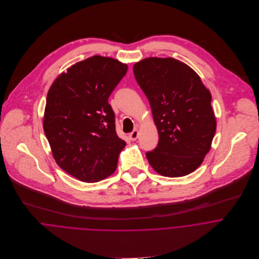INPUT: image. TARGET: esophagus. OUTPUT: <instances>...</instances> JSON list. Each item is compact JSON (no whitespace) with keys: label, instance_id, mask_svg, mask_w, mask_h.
<instances>
[{"label":"esophagus","instance_id":"34e87169","mask_svg":"<svg viewBox=\"0 0 259 259\" xmlns=\"http://www.w3.org/2000/svg\"><path fill=\"white\" fill-rule=\"evenodd\" d=\"M130 140L131 141H136L137 139H138V137H139V131L138 130H134L131 134H130Z\"/></svg>","mask_w":259,"mask_h":259}]
</instances>
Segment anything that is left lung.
I'll use <instances>...</instances> for the list:
<instances>
[{"instance_id": "obj_1", "label": "left lung", "mask_w": 259, "mask_h": 259, "mask_svg": "<svg viewBox=\"0 0 259 259\" xmlns=\"http://www.w3.org/2000/svg\"><path fill=\"white\" fill-rule=\"evenodd\" d=\"M136 79L147 96L158 132L149 164L163 177L194 171L213 140L217 120L211 95L200 77L174 58H148L134 66Z\"/></svg>"}]
</instances>
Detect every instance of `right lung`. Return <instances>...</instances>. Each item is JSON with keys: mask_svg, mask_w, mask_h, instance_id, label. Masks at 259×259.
<instances>
[{"mask_svg": "<svg viewBox=\"0 0 259 259\" xmlns=\"http://www.w3.org/2000/svg\"><path fill=\"white\" fill-rule=\"evenodd\" d=\"M127 66L94 56L60 74L49 90L44 131L60 167L84 183L100 182L116 168L125 142L115 132L109 104Z\"/></svg>", "mask_w": 259, "mask_h": 259, "instance_id": "right-lung-1", "label": "right lung"}]
</instances>
